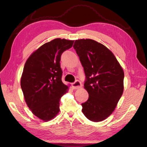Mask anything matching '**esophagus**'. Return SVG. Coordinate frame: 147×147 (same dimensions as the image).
Returning <instances> with one entry per match:
<instances>
[{
	"label": "esophagus",
	"mask_w": 147,
	"mask_h": 147,
	"mask_svg": "<svg viewBox=\"0 0 147 147\" xmlns=\"http://www.w3.org/2000/svg\"><path fill=\"white\" fill-rule=\"evenodd\" d=\"M72 88L74 89H75V90H77V89H79V88H82V84L80 81L76 80L74 83H73L72 84Z\"/></svg>",
	"instance_id": "obj_1"
}]
</instances>
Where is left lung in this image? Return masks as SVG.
I'll return each instance as SVG.
<instances>
[{"mask_svg": "<svg viewBox=\"0 0 147 147\" xmlns=\"http://www.w3.org/2000/svg\"><path fill=\"white\" fill-rule=\"evenodd\" d=\"M74 48L83 67L84 88L89 98L82 112L92 121H102L116 108L123 94L124 72L113 53L92 39L75 40Z\"/></svg>", "mask_w": 147, "mask_h": 147, "instance_id": "obj_1", "label": "left lung"}]
</instances>
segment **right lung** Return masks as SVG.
Returning <instances> with one entry per match:
<instances>
[{
    "mask_svg": "<svg viewBox=\"0 0 147 147\" xmlns=\"http://www.w3.org/2000/svg\"><path fill=\"white\" fill-rule=\"evenodd\" d=\"M74 40L59 38L43 44L26 61L21 78V87L31 112L43 121L59 112V100L68 91L61 80V56L72 47Z\"/></svg>",
    "mask_w": 147,
    "mask_h": 147,
    "instance_id": "obj_1",
    "label": "right lung"
}]
</instances>
